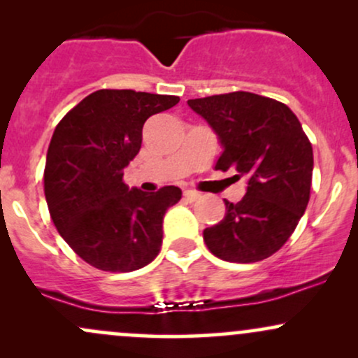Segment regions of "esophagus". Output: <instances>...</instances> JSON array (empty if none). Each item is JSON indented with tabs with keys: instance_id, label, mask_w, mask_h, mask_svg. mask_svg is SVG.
<instances>
[{
	"instance_id": "obj_1",
	"label": "esophagus",
	"mask_w": 358,
	"mask_h": 358,
	"mask_svg": "<svg viewBox=\"0 0 358 358\" xmlns=\"http://www.w3.org/2000/svg\"><path fill=\"white\" fill-rule=\"evenodd\" d=\"M183 196L188 200V202H196V200H199L202 195H200V193L195 192V190H185Z\"/></svg>"
}]
</instances>
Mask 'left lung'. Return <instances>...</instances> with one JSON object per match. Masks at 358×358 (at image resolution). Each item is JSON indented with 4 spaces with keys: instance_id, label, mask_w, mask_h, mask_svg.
I'll return each mask as SVG.
<instances>
[{
    "instance_id": "obj_1",
    "label": "left lung",
    "mask_w": 358,
    "mask_h": 358,
    "mask_svg": "<svg viewBox=\"0 0 358 358\" xmlns=\"http://www.w3.org/2000/svg\"><path fill=\"white\" fill-rule=\"evenodd\" d=\"M187 104L219 138L215 170L248 176L245 195L237 203L224 200V219L203 231L208 250L242 264L273 256L310 200L313 148L301 122L282 102L242 90Z\"/></svg>"
}]
</instances>
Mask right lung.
<instances>
[{
  "mask_svg": "<svg viewBox=\"0 0 358 358\" xmlns=\"http://www.w3.org/2000/svg\"><path fill=\"white\" fill-rule=\"evenodd\" d=\"M180 97L101 89L57 124L45 163V199L62 239L94 268L129 273L158 256L163 217L178 187L145 193L122 182L139 153L143 126Z\"/></svg>",
  "mask_w": 358,
  "mask_h": 358,
  "instance_id": "right-lung-1",
  "label": "right lung"
}]
</instances>
